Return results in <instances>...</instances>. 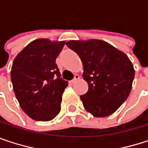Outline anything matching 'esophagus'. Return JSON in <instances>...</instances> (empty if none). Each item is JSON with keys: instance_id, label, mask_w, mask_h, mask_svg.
<instances>
[{"instance_id": "obj_1", "label": "esophagus", "mask_w": 148, "mask_h": 148, "mask_svg": "<svg viewBox=\"0 0 148 148\" xmlns=\"http://www.w3.org/2000/svg\"><path fill=\"white\" fill-rule=\"evenodd\" d=\"M79 79V76L78 74H75V75H74V78L72 79V80H71V81H70V83H71V84H74V83H75Z\"/></svg>"}]
</instances>
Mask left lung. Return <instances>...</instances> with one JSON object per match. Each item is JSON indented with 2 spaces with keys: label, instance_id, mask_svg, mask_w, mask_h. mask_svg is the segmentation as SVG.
I'll use <instances>...</instances> for the list:
<instances>
[{
  "label": "left lung",
  "instance_id": "left-lung-1",
  "mask_svg": "<svg viewBox=\"0 0 148 148\" xmlns=\"http://www.w3.org/2000/svg\"><path fill=\"white\" fill-rule=\"evenodd\" d=\"M66 45L79 56L88 91L80 96L84 108L96 117L114 113L129 97L134 78L132 62L123 52L102 40H71Z\"/></svg>",
  "mask_w": 148,
  "mask_h": 148
}]
</instances>
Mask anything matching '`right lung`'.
Here are the masks:
<instances>
[{
    "label": "right lung",
    "instance_id": "obj_1",
    "mask_svg": "<svg viewBox=\"0 0 148 148\" xmlns=\"http://www.w3.org/2000/svg\"><path fill=\"white\" fill-rule=\"evenodd\" d=\"M65 41L40 38L32 41L15 57L11 80L21 109L36 121H50L61 110L68 81L56 63Z\"/></svg>",
    "mask_w": 148,
    "mask_h": 148
}]
</instances>
